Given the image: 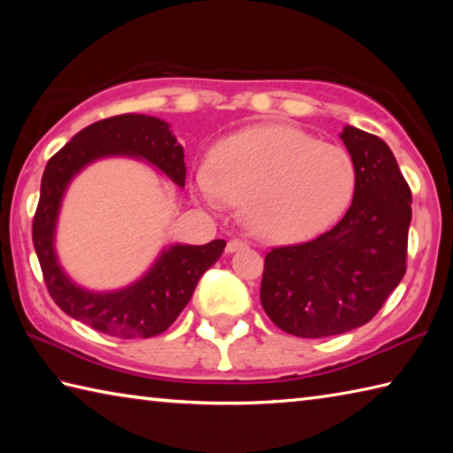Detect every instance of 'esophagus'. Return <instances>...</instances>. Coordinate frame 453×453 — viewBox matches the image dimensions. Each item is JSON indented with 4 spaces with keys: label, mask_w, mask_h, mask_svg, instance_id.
I'll list each match as a JSON object with an SVG mask.
<instances>
[{
    "label": "esophagus",
    "mask_w": 453,
    "mask_h": 453,
    "mask_svg": "<svg viewBox=\"0 0 453 453\" xmlns=\"http://www.w3.org/2000/svg\"><path fill=\"white\" fill-rule=\"evenodd\" d=\"M245 245H248V243H245L243 240H240V237H234V240L227 242L226 251H227V254H232V251H237L240 248H245Z\"/></svg>",
    "instance_id": "1"
}]
</instances>
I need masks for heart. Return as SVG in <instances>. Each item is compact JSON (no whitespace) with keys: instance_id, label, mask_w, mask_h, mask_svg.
Segmentation results:
<instances>
[{"instance_id":"1","label":"heart","mask_w":453,"mask_h":453,"mask_svg":"<svg viewBox=\"0 0 453 453\" xmlns=\"http://www.w3.org/2000/svg\"><path fill=\"white\" fill-rule=\"evenodd\" d=\"M197 188L211 205H243L245 224L264 240L302 242L346 213L356 165L340 145L297 127L256 126L219 142Z\"/></svg>"}]
</instances>
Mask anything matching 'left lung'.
Segmentation results:
<instances>
[{
  "instance_id": "1",
  "label": "left lung",
  "mask_w": 453,
  "mask_h": 453,
  "mask_svg": "<svg viewBox=\"0 0 453 453\" xmlns=\"http://www.w3.org/2000/svg\"><path fill=\"white\" fill-rule=\"evenodd\" d=\"M342 140L356 165L346 216L310 242L272 248L264 259L259 300L275 326L297 337L367 324L408 267L411 189L392 150L351 126Z\"/></svg>"
}]
</instances>
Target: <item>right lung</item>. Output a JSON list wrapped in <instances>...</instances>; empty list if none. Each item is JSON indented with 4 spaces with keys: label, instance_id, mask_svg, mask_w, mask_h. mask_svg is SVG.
Here are the masks:
<instances>
[{
    "label": "right lung",
    "instance_id": "add662e5",
    "mask_svg": "<svg viewBox=\"0 0 453 453\" xmlns=\"http://www.w3.org/2000/svg\"><path fill=\"white\" fill-rule=\"evenodd\" d=\"M129 153L148 159L178 186H186L183 148L165 121L124 113L81 129L56 156L42 178L40 202L34 216V248L40 259L45 288L67 316L97 332L134 340L165 332L186 308L202 273L218 262L224 240L205 245H173L157 259L143 280L116 294H89L65 278L53 254V227L67 181L83 165L104 156Z\"/></svg>",
    "mask_w": 453,
    "mask_h": 453
}]
</instances>
